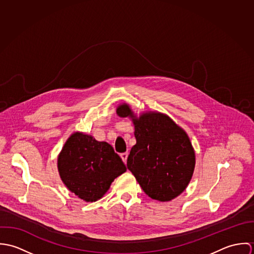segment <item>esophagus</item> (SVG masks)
<instances>
[{"instance_id":"1","label":"esophagus","mask_w":254,"mask_h":254,"mask_svg":"<svg viewBox=\"0 0 254 254\" xmlns=\"http://www.w3.org/2000/svg\"><path fill=\"white\" fill-rule=\"evenodd\" d=\"M120 157L122 158L123 162H124V163H126L127 158H128V152H123V153H121V154H120Z\"/></svg>"}]
</instances>
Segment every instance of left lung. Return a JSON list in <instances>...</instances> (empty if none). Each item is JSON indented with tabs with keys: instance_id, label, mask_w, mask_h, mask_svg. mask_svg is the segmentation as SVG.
<instances>
[{
	"instance_id": "obj_1",
	"label": "left lung",
	"mask_w": 254,
	"mask_h": 254,
	"mask_svg": "<svg viewBox=\"0 0 254 254\" xmlns=\"http://www.w3.org/2000/svg\"><path fill=\"white\" fill-rule=\"evenodd\" d=\"M116 113L130 117L135 126L136 145L127 159V168L152 199L169 201L186 190L190 181L195 154L187 133L169 116L145 112L137 117L129 105Z\"/></svg>"
}]
</instances>
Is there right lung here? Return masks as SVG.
Segmentation results:
<instances>
[{
    "mask_svg": "<svg viewBox=\"0 0 254 254\" xmlns=\"http://www.w3.org/2000/svg\"><path fill=\"white\" fill-rule=\"evenodd\" d=\"M58 169L71 192L93 202L104 196L114 179L126 171V166L109 143L75 132L59 154Z\"/></svg>",
    "mask_w": 254,
    "mask_h": 254,
    "instance_id": "right-lung-1",
    "label": "right lung"
}]
</instances>
